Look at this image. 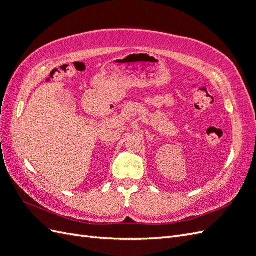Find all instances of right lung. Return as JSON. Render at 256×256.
Returning <instances> with one entry per match:
<instances>
[{
    "instance_id": "add662e5",
    "label": "right lung",
    "mask_w": 256,
    "mask_h": 256,
    "mask_svg": "<svg viewBox=\"0 0 256 256\" xmlns=\"http://www.w3.org/2000/svg\"><path fill=\"white\" fill-rule=\"evenodd\" d=\"M47 81H49V80H47Z\"/></svg>"
}]
</instances>
